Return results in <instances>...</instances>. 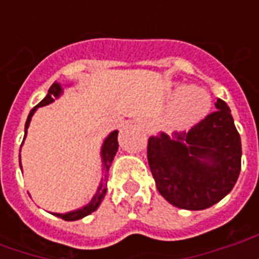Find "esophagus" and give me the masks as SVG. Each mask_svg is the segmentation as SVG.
<instances>
[{
	"mask_svg": "<svg viewBox=\"0 0 259 259\" xmlns=\"http://www.w3.org/2000/svg\"><path fill=\"white\" fill-rule=\"evenodd\" d=\"M143 126L146 127L147 132H151L152 130V123H150V122H143Z\"/></svg>",
	"mask_w": 259,
	"mask_h": 259,
	"instance_id": "obj_1",
	"label": "esophagus"
}]
</instances>
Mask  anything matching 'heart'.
<instances>
[{
	"mask_svg": "<svg viewBox=\"0 0 259 259\" xmlns=\"http://www.w3.org/2000/svg\"><path fill=\"white\" fill-rule=\"evenodd\" d=\"M209 108L211 98L202 89L194 85L183 87L169 104L165 120L175 130L191 129L205 118Z\"/></svg>",
	"mask_w": 259,
	"mask_h": 259,
	"instance_id": "obj_1",
	"label": "heart"
}]
</instances>
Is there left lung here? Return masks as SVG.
Instances as JSON below:
<instances>
[{
  "mask_svg": "<svg viewBox=\"0 0 259 259\" xmlns=\"http://www.w3.org/2000/svg\"><path fill=\"white\" fill-rule=\"evenodd\" d=\"M217 111L189 132H161L148 139L147 158L159 194L172 205L201 211L228 195L239 179L241 140L230 108Z\"/></svg>",
  "mask_w": 259,
  "mask_h": 259,
  "instance_id": "1",
  "label": "left lung"
}]
</instances>
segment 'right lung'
Returning <instances> with one entry per match:
<instances>
[{
  "label": "right lung",
  "mask_w": 259,
  "mask_h": 259,
  "mask_svg": "<svg viewBox=\"0 0 259 259\" xmlns=\"http://www.w3.org/2000/svg\"><path fill=\"white\" fill-rule=\"evenodd\" d=\"M64 93V87L61 85V83L58 81H55L51 87H50V90H48V94L44 97V100L40 101L37 104L36 107L33 108L29 113V116H27V120H26L25 124V139L26 135H27V127H29V124H30L31 116L34 115V112L37 111V108L44 107V105H48V104H51L54 102L57 98L61 97V94ZM23 139V140H25ZM23 144V143H22ZM118 130H113L111 132L109 135L105 137V140L102 143L101 147V161H102V174H104V178H102L101 183L98 186V189H97L96 194L94 197L91 198V201L89 204H85L84 206H81V208H77V209H74V211H69L65 212V213H57V212H53V215L55 217L61 218V219H65V221H79L81 218L87 217V215H90L91 212H94L100 206L101 204V201L104 200V197L107 194V187H105V182H107V174L109 168H111V163L113 161V157H115V154L118 151ZM19 165L20 168H22V163H20V155H19Z\"/></svg>",
  "instance_id": "1"
}]
</instances>
